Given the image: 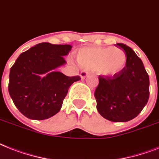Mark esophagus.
Here are the masks:
<instances>
[{"label": "esophagus", "mask_w": 159, "mask_h": 159, "mask_svg": "<svg viewBox=\"0 0 159 159\" xmlns=\"http://www.w3.org/2000/svg\"><path fill=\"white\" fill-rule=\"evenodd\" d=\"M88 74L89 73H87V72H86V71H82V72H81V73H80V77H82V79H83V78H85L86 77H87Z\"/></svg>", "instance_id": "esophagus-1"}]
</instances>
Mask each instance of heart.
Returning a JSON list of instances; mask_svg holds the SVG:
<instances>
[{
	"label": "heart",
	"instance_id": "1",
	"mask_svg": "<svg viewBox=\"0 0 159 159\" xmlns=\"http://www.w3.org/2000/svg\"><path fill=\"white\" fill-rule=\"evenodd\" d=\"M79 65L86 69L96 70L104 77H113L119 73L126 65V56L122 49L83 48L77 54Z\"/></svg>",
	"mask_w": 159,
	"mask_h": 159
}]
</instances>
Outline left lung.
<instances>
[{
  "instance_id": "1",
  "label": "left lung",
  "mask_w": 159,
  "mask_h": 159,
  "mask_svg": "<svg viewBox=\"0 0 159 159\" xmlns=\"http://www.w3.org/2000/svg\"><path fill=\"white\" fill-rule=\"evenodd\" d=\"M126 55V66L113 77H99L95 89L96 108L105 119L116 122L135 118L146 105L149 96V77L142 60L131 47L117 43Z\"/></svg>"
}]
</instances>
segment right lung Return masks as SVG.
Wrapping results in <instances>:
<instances>
[{"label":"right lung","instance_id":"obj_1","mask_svg":"<svg viewBox=\"0 0 159 159\" xmlns=\"http://www.w3.org/2000/svg\"><path fill=\"white\" fill-rule=\"evenodd\" d=\"M72 47L42 42L16 59L10 68L8 90L16 108L25 117L44 120L59 113L69 86L81 79L57 71L66 64L64 57Z\"/></svg>","mask_w":159,"mask_h":159}]
</instances>
